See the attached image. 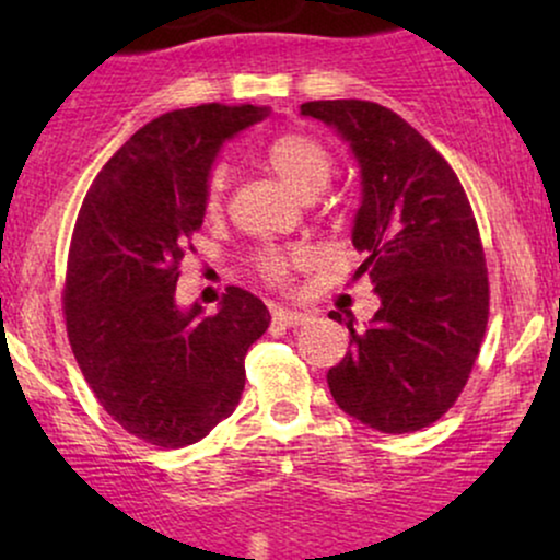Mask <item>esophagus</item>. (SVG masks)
Returning <instances> with one entry per match:
<instances>
[{"label": "esophagus", "mask_w": 560, "mask_h": 560, "mask_svg": "<svg viewBox=\"0 0 560 560\" xmlns=\"http://www.w3.org/2000/svg\"><path fill=\"white\" fill-rule=\"evenodd\" d=\"M311 318H313L311 313L287 311V307H273V320H276V324L289 326V329H292V326H305Z\"/></svg>", "instance_id": "1"}]
</instances>
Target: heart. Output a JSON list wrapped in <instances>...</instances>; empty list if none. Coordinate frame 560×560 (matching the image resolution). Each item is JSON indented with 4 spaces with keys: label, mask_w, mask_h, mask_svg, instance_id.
<instances>
[{
    "label": "heart",
    "mask_w": 560,
    "mask_h": 560,
    "mask_svg": "<svg viewBox=\"0 0 560 560\" xmlns=\"http://www.w3.org/2000/svg\"><path fill=\"white\" fill-rule=\"evenodd\" d=\"M268 168L284 182L289 189L298 191L300 197H313L329 184L334 171V155L329 147L324 144L313 133L302 131H287L271 139L262 150ZM229 173L226 165L215 163L213 168L205 176V210L208 213H218L226 197ZM292 255L281 253V249H260L255 255V268L260 276L271 284H284L289 276V266H292Z\"/></svg>",
    "instance_id": "1"
}]
</instances>
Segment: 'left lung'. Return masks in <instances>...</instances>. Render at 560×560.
<instances>
[{
	"instance_id": "1",
	"label": "left lung",
	"mask_w": 560,
	"mask_h": 560,
	"mask_svg": "<svg viewBox=\"0 0 560 560\" xmlns=\"http://www.w3.org/2000/svg\"><path fill=\"white\" fill-rule=\"evenodd\" d=\"M300 110L337 128L361 163L355 276L382 300L365 331L347 320L352 350L326 374L331 397L378 432H419L464 392L490 316L471 202L447 160L389 107L318 100Z\"/></svg>"
}]
</instances>
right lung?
I'll use <instances>...</instances> for the list:
<instances>
[{"mask_svg":"<svg viewBox=\"0 0 560 560\" xmlns=\"http://www.w3.org/2000/svg\"><path fill=\"white\" fill-rule=\"evenodd\" d=\"M266 107H184L150 120L83 197L68 249L66 329L94 397L128 434L186 447L234 413L244 355L268 307L229 287L221 307H176L186 249L205 218V176L229 137Z\"/></svg>","mask_w":560,"mask_h":560,"instance_id":"add662e5","label":"right lung"}]
</instances>
